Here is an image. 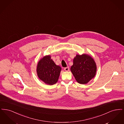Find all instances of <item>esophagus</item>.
<instances>
[{
	"label": "esophagus",
	"mask_w": 124,
	"mask_h": 124,
	"mask_svg": "<svg viewBox=\"0 0 124 124\" xmlns=\"http://www.w3.org/2000/svg\"><path fill=\"white\" fill-rule=\"evenodd\" d=\"M64 70L65 71H68L69 70V67H65L64 68Z\"/></svg>",
	"instance_id": "1"
}]
</instances>
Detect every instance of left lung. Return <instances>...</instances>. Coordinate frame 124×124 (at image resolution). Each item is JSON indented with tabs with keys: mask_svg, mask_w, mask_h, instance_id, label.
I'll return each mask as SVG.
<instances>
[{
	"mask_svg": "<svg viewBox=\"0 0 124 124\" xmlns=\"http://www.w3.org/2000/svg\"><path fill=\"white\" fill-rule=\"evenodd\" d=\"M70 70L77 82L86 84L96 75L97 65L94 59L88 54H77L73 59Z\"/></svg>",
	"mask_w": 124,
	"mask_h": 124,
	"instance_id": "1",
	"label": "left lung"
}]
</instances>
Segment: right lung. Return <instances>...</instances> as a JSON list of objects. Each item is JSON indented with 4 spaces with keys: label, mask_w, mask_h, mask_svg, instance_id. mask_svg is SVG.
Returning <instances> with one entry per match:
<instances>
[{
    "label": "right lung",
    "mask_w": 124,
    "mask_h": 124,
    "mask_svg": "<svg viewBox=\"0 0 124 124\" xmlns=\"http://www.w3.org/2000/svg\"><path fill=\"white\" fill-rule=\"evenodd\" d=\"M36 71L38 77L43 82L48 85H53L58 81L61 68L56 65L48 55L39 60Z\"/></svg>",
    "instance_id": "right-lung-1"
}]
</instances>
